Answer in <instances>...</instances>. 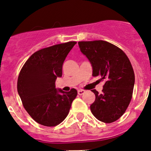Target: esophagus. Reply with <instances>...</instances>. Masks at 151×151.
<instances>
[{"mask_svg":"<svg viewBox=\"0 0 151 151\" xmlns=\"http://www.w3.org/2000/svg\"><path fill=\"white\" fill-rule=\"evenodd\" d=\"M77 93H78L79 95L81 96V95H83V93H85V91H83V90H79V91H77Z\"/></svg>","mask_w":151,"mask_h":151,"instance_id":"1","label":"esophagus"}]
</instances>
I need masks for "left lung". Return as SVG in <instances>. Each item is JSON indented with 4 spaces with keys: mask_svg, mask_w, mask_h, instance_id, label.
<instances>
[{
    "mask_svg": "<svg viewBox=\"0 0 151 151\" xmlns=\"http://www.w3.org/2000/svg\"><path fill=\"white\" fill-rule=\"evenodd\" d=\"M78 45L91 62L92 75L105 81L101 93L92 90L96 99L91 105V112L101 122H114L124 114L132 100L135 77L130 60L119 47L105 41Z\"/></svg>",
    "mask_w": 151,
    "mask_h": 151,
    "instance_id": "left-lung-1",
    "label": "left lung"
}]
</instances>
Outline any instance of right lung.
Wrapping results in <instances>:
<instances>
[{
	"mask_svg": "<svg viewBox=\"0 0 151 151\" xmlns=\"http://www.w3.org/2000/svg\"><path fill=\"white\" fill-rule=\"evenodd\" d=\"M76 42H68L42 49L33 53L22 66L17 80V91L25 110L36 122L55 126L66 118L77 90L68 92L55 88L62 76L67 55Z\"/></svg>",
	"mask_w": 151,
	"mask_h": 151,
	"instance_id": "right-lung-1",
	"label": "right lung"
}]
</instances>
